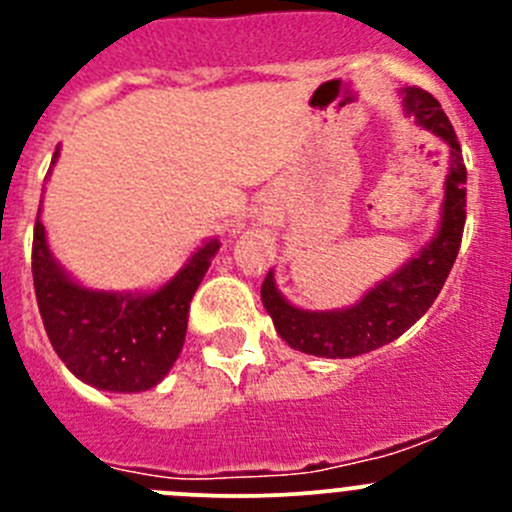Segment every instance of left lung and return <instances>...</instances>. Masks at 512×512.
Segmentation results:
<instances>
[{
    "label": "left lung",
    "instance_id": "8db88e82",
    "mask_svg": "<svg viewBox=\"0 0 512 512\" xmlns=\"http://www.w3.org/2000/svg\"><path fill=\"white\" fill-rule=\"evenodd\" d=\"M404 108L418 126L436 133L451 148V168L446 175V198L438 232L401 270L371 287L359 302L332 312H309L289 304L275 285V272L262 282V304L275 322L277 334L292 349L324 359H352L394 342L428 312L441 292L466 225V165L461 143L441 103L418 86L404 89Z\"/></svg>",
    "mask_w": 512,
    "mask_h": 512
}]
</instances>
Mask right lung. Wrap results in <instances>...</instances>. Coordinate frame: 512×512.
I'll use <instances>...</instances> for the list:
<instances>
[{
	"instance_id": "add662e5",
	"label": "right lung",
	"mask_w": 512,
	"mask_h": 512,
	"mask_svg": "<svg viewBox=\"0 0 512 512\" xmlns=\"http://www.w3.org/2000/svg\"><path fill=\"white\" fill-rule=\"evenodd\" d=\"M56 158L59 148L51 165ZM218 247V240L205 242L156 292H98L81 287L61 270L36 218L34 292L46 337L66 369L84 384L118 394L158 386L183 349L190 299Z\"/></svg>"
}]
</instances>
